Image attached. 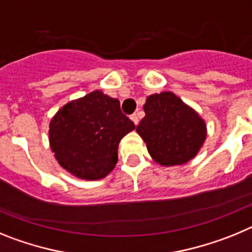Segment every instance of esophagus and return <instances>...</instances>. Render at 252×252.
<instances>
[{
	"label": "esophagus",
	"mask_w": 252,
	"mask_h": 252,
	"mask_svg": "<svg viewBox=\"0 0 252 252\" xmlns=\"http://www.w3.org/2000/svg\"><path fill=\"white\" fill-rule=\"evenodd\" d=\"M131 120H132L133 124H135V125L139 124V116H137L136 113H133V115H131Z\"/></svg>",
	"instance_id": "esophagus-1"
}]
</instances>
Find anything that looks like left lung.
<instances>
[{"label":"left lung","mask_w":252,"mask_h":252,"mask_svg":"<svg viewBox=\"0 0 252 252\" xmlns=\"http://www.w3.org/2000/svg\"><path fill=\"white\" fill-rule=\"evenodd\" d=\"M144 111L146 115L136 131L155 161L160 165H180L197 155L206 140V125L174 93L151 94Z\"/></svg>","instance_id":"obj_1"}]
</instances>
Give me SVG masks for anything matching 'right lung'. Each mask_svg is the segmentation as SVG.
Wrapping results in <instances>:
<instances>
[{"instance_id":"add662e5","label":"right lung","mask_w":252,"mask_h":252,"mask_svg":"<svg viewBox=\"0 0 252 252\" xmlns=\"http://www.w3.org/2000/svg\"><path fill=\"white\" fill-rule=\"evenodd\" d=\"M133 128L119 99L94 91L58 111L49 140L60 165L75 177L94 180L115 168L120 140Z\"/></svg>"}]
</instances>
